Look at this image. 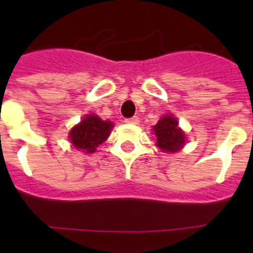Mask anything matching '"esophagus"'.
<instances>
[{"label":"esophagus","instance_id":"34e87169","mask_svg":"<svg viewBox=\"0 0 253 253\" xmlns=\"http://www.w3.org/2000/svg\"><path fill=\"white\" fill-rule=\"evenodd\" d=\"M125 123H128V124H138L139 123V118L138 116H131V118L125 119Z\"/></svg>","mask_w":253,"mask_h":253}]
</instances>
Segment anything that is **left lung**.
<instances>
[{
  "instance_id": "8db88e82",
  "label": "left lung",
  "mask_w": 253,
  "mask_h": 253,
  "mask_svg": "<svg viewBox=\"0 0 253 253\" xmlns=\"http://www.w3.org/2000/svg\"><path fill=\"white\" fill-rule=\"evenodd\" d=\"M157 147L166 152H177L185 144V134L178 128V122L171 115L163 116L153 126Z\"/></svg>"
}]
</instances>
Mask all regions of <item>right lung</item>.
Masks as SVG:
<instances>
[{"label": "right lung", "instance_id": "obj_1", "mask_svg": "<svg viewBox=\"0 0 253 253\" xmlns=\"http://www.w3.org/2000/svg\"><path fill=\"white\" fill-rule=\"evenodd\" d=\"M113 129V123L101 120L99 116L87 115L69 133L73 146L86 153H93L102 142L107 139Z\"/></svg>", "mask_w": 253, "mask_h": 253}]
</instances>
